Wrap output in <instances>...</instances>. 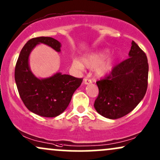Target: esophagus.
<instances>
[{
	"instance_id": "34e87169",
	"label": "esophagus",
	"mask_w": 160,
	"mask_h": 160,
	"mask_svg": "<svg viewBox=\"0 0 160 160\" xmlns=\"http://www.w3.org/2000/svg\"><path fill=\"white\" fill-rule=\"evenodd\" d=\"M91 83H92V80H91L90 79L85 78L83 80V83L86 84V85H88V84H90Z\"/></svg>"
}]
</instances>
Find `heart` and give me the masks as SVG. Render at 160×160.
Segmentation results:
<instances>
[{"label":"heart","instance_id":"1","mask_svg":"<svg viewBox=\"0 0 160 160\" xmlns=\"http://www.w3.org/2000/svg\"><path fill=\"white\" fill-rule=\"evenodd\" d=\"M108 53L109 52L108 50H99L87 54L82 57L81 61L73 59L72 61V67L77 70H83L84 67L88 68H95L97 66L96 69V75L99 77L104 76L105 74L111 71L115 61V58L111 57L104 62H103L108 55Z\"/></svg>","mask_w":160,"mask_h":160}]
</instances>
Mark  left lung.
<instances>
[{"label": "left lung", "mask_w": 160, "mask_h": 160, "mask_svg": "<svg viewBox=\"0 0 160 160\" xmlns=\"http://www.w3.org/2000/svg\"><path fill=\"white\" fill-rule=\"evenodd\" d=\"M129 58L115 65L111 73L96 82L99 95L96 112L117 119L128 115L144 97L148 81V61L143 51L132 41Z\"/></svg>", "instance_id": "1"}]
</instances>
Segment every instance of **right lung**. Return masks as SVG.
<instances>
[{"label": "right lung", "mask_w": 160, "mask_h": 160, "mask_svg": "<svg viewBox=\"0 0 160 160\" xmlns=\"http://www.w3.org/2000/svg\"><path fill=\"white\" fill-rule=\"evenodd\" d=\"M40 43L61 52V43L53 38H31L19 55L15 67V81L21 99L29 111L40 116L53 118L64 112L83 79L61 73L44 79L35 76L29 68V57L32 50Z\"/></svg>", "instance_id": "obj_1"}]
</instances>
